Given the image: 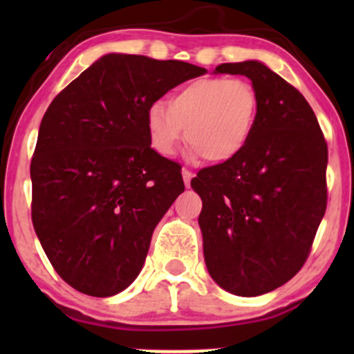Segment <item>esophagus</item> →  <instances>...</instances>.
<instances>
[{
    "label": "esophagus",
    "instance_id": "34e87169",
    "mask_svg": "<svg viewBox=\"0 0 354 354\" xmlns=\"http://www.w3.org/2000/svg\"><path fill=\"white\" fill-rule=\"evenodd\" d=\"M181 174H183V181H185V185L188 186L189 188V183H191V178H193V173L189 171V169H186V168H183V171H181Z\"/></svg>",
    "mask_w": 354,
    "mask_h": 354
}]
</instances>
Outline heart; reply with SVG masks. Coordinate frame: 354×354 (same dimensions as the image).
<instances>
[{
  "label": "heart",
  "mask_w": 354,
  "mask_h": 354,
  "mask_svg": "<svg viewBox=\"0 0 354 354\" xmlns=\"http://www.w3.org/2000/svg\"><path fill=\"white\" fill-rule=\"evenodd\" d=\"M258 113V93L248 81L200 78L176 89L168 106L153 103L146 111V131L154 151L163 156L174 154L185 136L191 158L228 163L246 148Z\"/></svg>",
  "instance_id": "1"
}]
</instances>
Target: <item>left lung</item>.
Listing matches in <instances>:
<instances>
[{
  "mask_svg": "<svg viewBox=\"0 0 354 354\" xmlns=\"http://www.w3.org/2000/svg\"><path fill=\"white\" fill-rule=\"evenodd\" d=\"M213 73L250 78L259 113L234 160L191 180L203 201V253L223 290L259 296L290 281L310 254L326 211L328 146L304 96L261 61Z\"/></svg>",
  "mask_w": 354,
  "mask_h": 354,
  "instance_id": "8db88e82",
  "label": "left lung"
}]
</instances>
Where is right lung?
I'll return each instance as SVG.
<instances>
[{"instance_id":"1","label":"right lung","mask_w":354,"mask_h":354,"mask_svg":"<svg viewBox=\"0 0 354 354\" xmlns=\"http://www.w3.org/2000/svg\"><path fill=\"white\" fill-rule=\"evenodd\" d=\"M205 68L109 53L53 100L31 160V218L44 253L80 293L106 298L140 274L153 231L185 191L158 154L146 111Z\"/></svg>"}]
</instances>
